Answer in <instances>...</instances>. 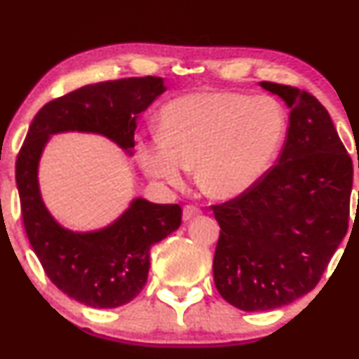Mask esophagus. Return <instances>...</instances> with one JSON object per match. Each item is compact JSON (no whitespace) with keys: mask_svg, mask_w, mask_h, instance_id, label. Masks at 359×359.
<instances>
[{"mask_svg":"<svg viewBox=\"0 0 359 359\" xmlns=\"http://www.w3.org/2000/svg\"><path fill=\"white\" fill-rule=\"evenodd\" d=\"M201 214H203V211H201L199 208H196V205H185L184 212H182V219L191 221V219H194V217L201 216Z\"/></svg>","mask_w":359,"mask_h":359,"instance_id":"obj_1","label":"esophagus"}]
</instances>
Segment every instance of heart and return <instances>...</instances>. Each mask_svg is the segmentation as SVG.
<instances>
[{
    "mask_svg": "<svg viewBox=\"0 0 359 359\" xmlns=\"http://www.w3.org/2000/svg\"><path fill=\"white\" fill-rule=\"evenodd\" d=\"M287 111L271 96L192 93L160 111V135L140 138L137 158L150 179L180 187L191 167L214 199L241 196L266 174L287 133Z\"/></svg>",
    "mask_w": 359,
    "mask_h": 359,
    "instance_id": "b5f03b06",
    "label": "heart"
}]
</instances>
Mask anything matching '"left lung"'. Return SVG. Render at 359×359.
<instances>
[{
	"instance_id": "8db88e82",
	"label": "left lung",
	"mask_w": 359,
	"mask_h": 359,
	"mask_svg": "<svg viewBox=\"0 0 359 359\" xmlns=\"http://www.w3.org/2000/svg\"><path fill=\"white\" fill-rule=\"evenodd\" d=\"M259 86L290 109L285 145L253 187L212 205L221 228L214 283L246 312L287 306L317 285L348 231L353 189L351 156L327 109L306 90Z\"/></svg>"
}]
</instances>
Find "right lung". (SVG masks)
I'll list each match as a JSON object with an SVG mask.
<instances>
[{
    "instance_id": "right-lung-1",
    "label": "right lung",
    "mask_w": 359,
    "mask_h": 359,
    "mask_svg": "<svg viewBox=\"0 0 359 359\" xmlns=\"http://www.w3.org/2000/svg\"><path fill=\"white\" fill-rule=\"evenodd\" d=\"M165 89L162 77L147 76L72 90L36 113L16 158V187L28 241L53 285L88 307L114 309L137 297L148 278L150 248L179 228L182 209L137 197L106 228H64L40 194L43 148L52 135L79 131L109 138L133 155L138 114Z\"/></svg>"
}]
</instances>
